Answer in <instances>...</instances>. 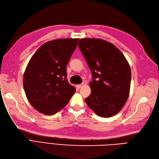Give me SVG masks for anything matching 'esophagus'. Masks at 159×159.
I'll return each instance as SVG.
<instances>
[{
  "label": "esophagus",
  "instance_id": "obj_1",
  "mask_svg": "<svg viewBox=\"0 0 159 159\" xmlns=\"http://www.w3.org/2000/svg\"><path fill=\"white\" fill-rule=\"evenodd\" d=\"M84 85V83H81V84H78V85H76V87H77L78 89H80L82 86H83Z\"/></svg>",
  "mask_w": 159,
  "mask_h": 159
}]
</instances>
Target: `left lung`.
<instances>
[{"label": "left lung", "instance_id": "left-lung-1", "mask_svg": "<svg viewBox=\"0 0 159 159\" xmlns=\"http://www.w3.org/2000/svg\"><path fill=\"white\" fill-rule=\"evenodd\" d=\"M78 46L92 73L91 94L87 105L101 117H109L122 109L129 97L131 69L114 45L94 38L80 39Z\"/></svg>", "mask_w": 159, "mask_h": 159}]
</instances>
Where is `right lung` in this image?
<instances>
[{"mask_svg":"<svg viewBox=\"0 0 159 159\" xmlns=\"http://www.w3.org/2000/svg\"><path fill=\"white\" fill-rule=\"evenodd\" d=\"M79 39L46 42L30 59L24 75V89L30 103L41 113H57L75 93V87L67 80L66 67Z\"/></svg>","mask_w":159,"mask_h":159,"instance_id":"obj_1","label":"right lung"}]
</instances>
